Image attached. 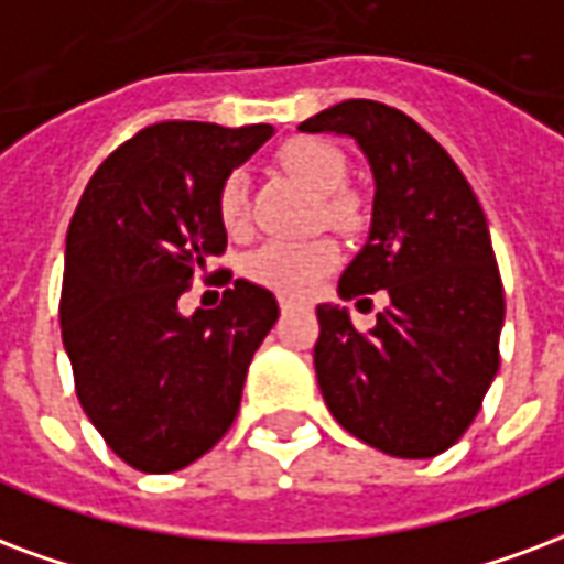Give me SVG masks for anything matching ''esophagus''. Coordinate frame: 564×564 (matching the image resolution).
<instances>
[{
	"label": "esophagus",
	"mask_w": 564,
	"mask_h": 564,
	"mask_svg": "<svg viewBox=\"0 0 564 564\" xmlns=\"http://www.w3.org/2000/svg\"><path fill=\"white\" fill-rule=\"evenodd\" d=\"M299 307H304V302H299V299H290V295H281V311H283V314H290V311H299Z\"/></svg>",
	"instance_id": "obj_1"
}]
</instances>
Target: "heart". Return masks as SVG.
<instances>
[{"instance_id":"obj_1","label":"heart","mask_w":564,"mask_h":564,"mask_svg":"<svg viewBox=\"0 0 564 564\" xmlns=\"http://www.w3.org/2000/svg\"><path fill=\"white\" fill-rule=\"evenodd\" d=\"M286 173L316 194V218L332 229H352L358 220L356 199L340 191L346 178L344 154L335 145L311 137L290 140L278 152ZM218 218L229 232H241L248 224V178L245 173H229L218 191ZM337 265V245L325 236L311 239H271L250 250L245 274L250 281L269 286L283 295H304Z\"/></svg>"}]
</instances>
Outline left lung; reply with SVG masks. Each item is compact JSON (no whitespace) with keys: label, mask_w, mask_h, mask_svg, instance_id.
Here are the masks:
<instances>
[{"label":"left lung","mask_w":564,"mask_h":564,"mask_svg":"<svg viewBox=\"0 0 564 564\" xmlns=\"http://www.w3.org/2000/svg\"><path fill=\"white\" fill-rule=\"evenodd\" d=\"M356 140L373 173L365 248L340 299L388 295L370 332L319 304L316 382L337 424L391 457H436L460 440L499 370L505 295L481 203L452 154L406 112L340 101L299 124Z\"/></svg>","instance_id":"8db88e82"}]
</instances>
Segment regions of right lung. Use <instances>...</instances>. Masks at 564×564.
<instances>
[{"mask_svg":"<svg viewBox=\"0 0 564 564\" xmlns=\"http://www.w3.org/2000/svg\"><path fill=\"white\" fill-rule=\"evenodd\" d=\"M271 133L149 124L95 170L70 218L62 344L83 412L140 473H176L218 445L250 358L278 323V299L241 278L215 311H178L194 274L227 248L224 178Z\"/></svg>","mask_w":564,"mask_h":564,"instance_id":"obj_1","label":"right lung"}]
</instances>
